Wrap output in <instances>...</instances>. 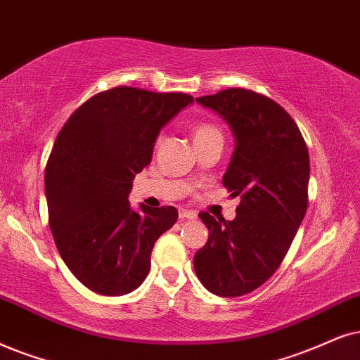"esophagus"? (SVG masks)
Returning a JSON list of instances; mask_svg holds the SVG:
<instances>
[{"label":"esophagus","mask_w":360,"mask_h":360,"mask_svg":"<svg viewBox=\"0 0 360 360\" xmlns=\"http://www.w3.org/2000/svg\"><path fill=\"white\" fill-rule=\"evenodd\" d=\"M195 214L188 209H179V219H194Z\"/></svg>","instance_id":"obj_1"}]
</instances>
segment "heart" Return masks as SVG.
<instances>
[{"instance_id": "1", "label": "heart", "mask_w": 360, "mask_h": 360, "mask_svg": "<svg viewBox=\"0 0 360 360\" xmlns=\"http://www.w3.org/2000/svg\"><path fill=\"white\" fill-rule=\"evenodd\" d=\"M193 134H194V143H204V141L211 139H222L221 129L211 121H198L193 124ZM159 144V139L156 141Z\"/></svg>"}]
</instances>
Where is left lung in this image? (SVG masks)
I'll return each instance as SVG.
<instances>
[{
  "label": "left lung",
  "instance_id": "left-lung-1",
  "mask_svg": "<svg viewBox=\"0 0 360 360\" xmlns=\"http://www.w3.org/2000/svg\"><path fill=\"white\" fill-rule=\"evenodd\" d=\"M229 122L236 149L222 184L239 195L236 217L199 212L209 229L194 254V269L209 292H252L284 261L309 202V153L295 121L281 104L256 91L222 89L195 98Z\"/></svg>",
  "mask_w": 360,
  "mask_h": 360
}]
</instances>
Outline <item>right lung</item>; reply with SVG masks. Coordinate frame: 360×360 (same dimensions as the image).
Segmentation results:
<instances>
[{
  "instance_id": "1",
  "label": "right lung",
  "mask_w": 360,
  "mask_h": 360,
  "mask_svg": "<svg viewBox=\"0 0 360 360\" xmlns=\"http://www.w3.org/2000/svg\"><path fill=\"white\" fill-rule=\"evenodd\" d=\"M184 93L116 86L91 96L65 122L44 171L48 221L63 261L101 295L138 289L174 206L129 207L134 174L151 162L162 126L193 103Z\"/></svg>"
}]
</instances>
